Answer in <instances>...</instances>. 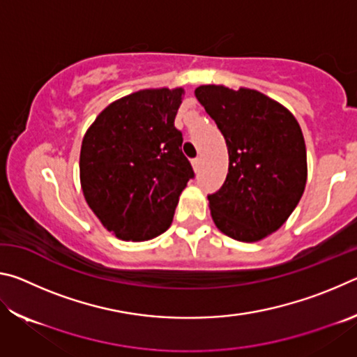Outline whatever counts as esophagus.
<instances>
[{
    "instance_id": "34e87169",
    "label": "esophagus",
    "mask_w": 357,
    "mask_h": 357,
    "mask_svg": "<svg viewBox=\"0 0 357 357\" xmlns=\"http://www.w3.org/2000/svg\"><path fill=\"white\" fill-rule=\"evenodd\" d=\"M192 167H193V172H200V168H202V159L200 157H197V159H193L192 160Z\"/></svg>"
}]
</instances>
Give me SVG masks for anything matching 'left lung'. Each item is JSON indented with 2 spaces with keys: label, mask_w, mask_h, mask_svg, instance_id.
<instances>
[{
  "label": "left lung",
  "mask_w": 357,
  "mask_h": 357,
  "mask_svg": "<svg viewBox=\"0 0 357 357\" xmlns=\"http://www.w3.org/2000/svg\"><path fill=\"white\" fill-rule=\"evenodd\" d=\"M195 98L228 148V174L208 197L215 227L257 243L277 231L298 206L307 183V151L298 119L257 89L203 84Z\"/></svg>",
  "instance_id": "8db88e82"
}]
</instances>
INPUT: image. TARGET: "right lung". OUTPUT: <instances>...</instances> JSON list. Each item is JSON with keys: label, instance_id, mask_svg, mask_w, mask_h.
Listing matches in <instances>:
<instances>
[{"label": "right lung", "instance_id": "1", "mask_svg": "<svg viewBox=\"0 0 357 357\" xmlns=\"http://www.w3.org/2000/svg\"><path fill=\"white\" fill-rule=\"evenodd\" d=\"M183 88L124 96L102 110L83 137L80 184L88 206L114 236L149 241L172 225L193 178L174 128Z\"/></svg>", "mask_w": 357, "mask_h": 357}]
</instances>
